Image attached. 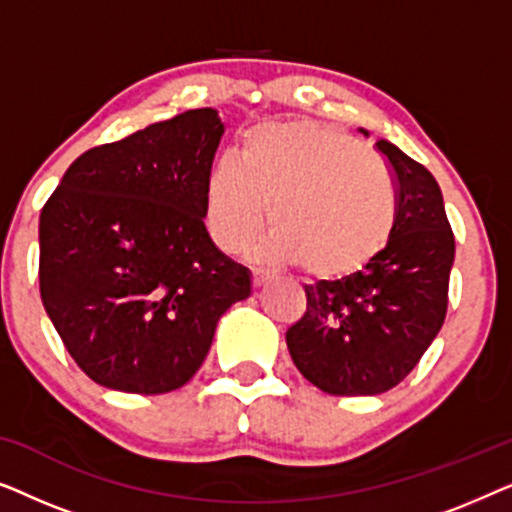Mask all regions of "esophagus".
<instances>
[{"label":"esophagus","instance_id":"esophagus-1","mask_svg":"<svg viewBox=\"0 0 512 512\" xmlns=\"http://www.w3.org/2000/svg\"><path fill=\"white\" fill-rule=\"evenodd\" d=\"M251 277H254V286H263L268 279L272 277L270 270H263V268H256L254 272H251Z\"/></svg>","mask_w":512,"mask_h":512}]
</instances>
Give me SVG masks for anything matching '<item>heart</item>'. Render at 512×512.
I'll list each match as a JSON object with an SVG mask.
<instances>
[{
  "label": "heart",
  "instance_id": "1",
  "mask_svg": "<svg viewBox=\"0 0 512 512\" xmlns=\"http://www.w3.org/2000/svg\"><path fill=\"white\" fill-rule=\"evenodd\" d=\"M270 216L265 254L345 277L375 258L396 223L387 165L345 132L293 121L249 130L240 158H221L205 188L207 226L226 251L256 240Z\"/></svg>",
  "mask_w": 512,
  "mask_h": 512
}]
</instances>
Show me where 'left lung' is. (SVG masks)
<instances>
[{
	"label": "left lung",
	"mask_w": 512,
	"mask_h": 512,
	"mask_svg": "<svg viewBox=\"0 0 512 512\" xmlns=\"http://www.w3.org/2000/svg\"><path fill=\"white\" fill-rule=\"evenodd\" d=\"M375 146L396 181L387 247L359 272L305 286L307 310L286 331L296 368L333 396H377L403 382L447 312L454 235L438 181L387 139Z\"/></svg>",
	"instance_id": "8db88e82"
}]
</instances>
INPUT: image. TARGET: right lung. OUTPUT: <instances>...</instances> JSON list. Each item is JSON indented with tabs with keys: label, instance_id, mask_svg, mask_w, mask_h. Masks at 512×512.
I'll list each match as a JSON object with an SVG mask.
<instances>
[{
	"label": "right lung",
	"instance_id": "right-lung-1",
	"mask_svg": "<svg viewBox=\"0 0 512 512\" xmlns=\"http://www.w3.org/2000/svg\"><path fill=\"white\" fill-rule=\"evenodd\" d=\"M223 123L191 109L74 160L39 216L46 314L83 373L125 394L191 380L251 272L205 228Z\"/></svg>",
	"mask_w": 512,
	"mask_h": 512
}]
</instances>
